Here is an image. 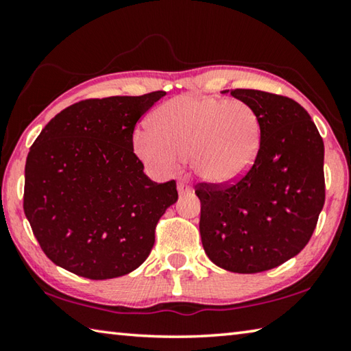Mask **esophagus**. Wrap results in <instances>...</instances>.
I'll return each instance as SVG.
<instances>
[{
	"mask_svg": "<svg viewBox=\"0 0 351 351\" xmlns=\"http://www.w3.org/2000/svg\"><path fill=\"white\" fill-rule=\"evenodd\" d=\"M193 189L189 186L186 182H178V193L180 195H187V193H192Z\"/></svg>",
	"mask_w": 351,
	"mask_h": 351,
	"instance_id": "obj_1",
	"label": "esophagus"
}]
</instances>
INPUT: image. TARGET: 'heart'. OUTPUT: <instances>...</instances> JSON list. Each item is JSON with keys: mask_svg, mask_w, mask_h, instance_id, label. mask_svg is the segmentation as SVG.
I'll use <instances>...</instances> for the list:
<instances>
[{"mask_svg": "<svg viewBox=\"0 0 351 351\" xmlns=\"http://www.w3.org/2000/svg\"><path fill=\"white\" fill-rule=\"evenodd\" d=\"M152 130H138L133 148L147 167L171 173L190 159L201 181L229 186L257 161L261 127L257 112L239 99L184 94L153 112Z\"/></svg>", "mask_w": 351, "mask_h": 351, "instance_id": "heart-1", "label": "heart"}]
</instances>
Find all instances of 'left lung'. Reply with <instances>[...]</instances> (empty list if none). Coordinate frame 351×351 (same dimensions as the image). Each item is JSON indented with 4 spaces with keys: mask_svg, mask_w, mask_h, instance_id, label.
I'll list each match as a JSON object with an SVG mask.
<instances>
[{
    "mask_svg": "<svg viewBox=\"0 0 351 351\" xmlns=\"http://www.w3.org/2000/svg\"><path fill=\"white\" fill-rule=\"evenodd\" d=\"M257 112L261 145L246 176L228 189L201 186L199 234L219 268H277L310 241L325 203L324 141L304 106L257 90H226Z\"/></svg>",
    "mask_w": 351,
    "mask_h": 351,
    "instance_id": "1",
    "label": "left lung"
}]
</instances>
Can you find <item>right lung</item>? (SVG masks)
Returning a JSON list of instances; mask_svg holds the SVG:
<instances>
[{"mask_svg": "<svg viewBox=\"0 0 351 351\" xmlns=\"http://www.w3.org/2000/svg\"><path fill=\"white\" fill-rule=\"evenodd\" d=\"M114 96L74 104L35 139L25 167V213L57 266L91 280L144 263L176 182H153L133 153L141 116L164 97Z\"/></svg>", "mask_w": 351, "mask_h": 351, "instance_id": "right-lung-1", "label": "right lung"}]
</instances>
